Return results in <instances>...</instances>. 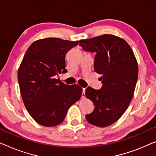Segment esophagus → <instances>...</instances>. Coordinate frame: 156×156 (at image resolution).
<instances>
[{
	"label": "esophagus",
	"mask_w": 156,
	"mask_h": 156,
	"mask_svg": "<svg viewBox=\"0 0 156 156\" xmlns=\"http://www.w3.org/2000/svg\"><path fill=\"white\" fill-rule=\"evenodd\" d=\"M82 97H83V98H85V88H83Z\"/></svg>",
	"instance_id": "34e87169"
}]
</instances>
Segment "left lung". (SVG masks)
I'll list each match as a JSON object with an SVG mask.
<instances>
[{
  "label": "left lung",
  "mask_w": 156,
  "mask_h": 156,
  "mask_svg": "<svg viewBox=\"0 0 156 156\" xmlns=\"http://www.w3.org/2000/svg\"><path fill=\"white\" fill-rule=\"evenodd\" d=\"M79 45L94 53V71L101 75L100 90H85L86 97L95 106L86 119L95 126H109L121 117L133 97L138 78L135 56L126 41L113 35L81 40Z\"/></svg>",
  "instance_id": "left-lung-1"
}]
</instances>
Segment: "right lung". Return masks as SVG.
I'll return each mask as SVG.
<instances>
[{
	"label": "right lung",
	"instance_id": "1",
	"mask_svg": "<svg viewBox=\"0 0 156 156\" xmlns=\"http://www.w3.org/2000/svg\"><path fill=\"white\" fill-rule=\"evenodd\" d=\"M78 44L57 38L34 42L28 48L18 70V83L27 110L43 126L53 127L64 121L71 106L80 99L83 89L56 79L66 73L65 56Z\"/></svg>",
	"mask_w": 156,
	"mask_h": 156
}]
</instances>
